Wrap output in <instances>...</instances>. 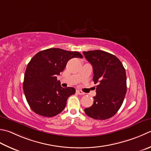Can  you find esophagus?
Listing matches in <instances>:
<instances>
[{"label": "esophagus", "instance_id": "34e87169", "mask_svg": "<svg viewBox=\"0 0 151 151\" xmlns=\"http://www.w3.org/2000/svg\"><path fill=\"white\" fill-rule=\"evenodd\" d=\"M76 93L78 94V95H84V93L82 92V91L81 90H76Z\"/></svg>", "mask_w": 151, "mask_h": 151}]
</instances>
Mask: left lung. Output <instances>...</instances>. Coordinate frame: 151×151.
Wrapping results in <instances>:
<instances>
[{"instance_id":"1","label":"left lung","mask_w":151,"mask_h":151,"mask_svg":"<svg viewBox=\"0 0 151 151\" xmlns=\"http://www.w3.org/2000/svg\"><path fill=\"white\" fill-rule=\"evenodd\" d=\"M93 67L96 96L93 103L84 109L88 116L96 120H106L119 110L126 93V75L122 63L116 56L102 50L83 52Z\"/></svg>"}]
</instances>
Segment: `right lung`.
I'll use <instances>...</instances> for the list:
<instances>
[{
	"label": "right lung",
	"mask_w": 151,
	"mask_h": 151,
	"mask_svg": "<svg viewBox=\"0 0 151 151\" xmlns=\"http://www.w3.org/2000/svg\"><path fill=\"white\" fill-rule=\"evenodd\" d=\"M74 58L83 56L78 52L49 48L38 52L29 61L23 89L27 101L35 113L52 117L63 111L67 98L75 94L76 90L62 88L57 76L64 70L68 61Z\"/></svg>",
	"instance_id": "obj_1"
}]
</instances>
